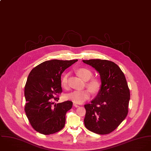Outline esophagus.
Masks as SVG:
<instances>
[{
  "label": "esophagus",
  "instance_id": "34e87169",
  "mask_svg": "<svg viewBox=\"0 0 151 151\" xmlns=\"http://www.w3.org/2000/svg\"><path fill=\"white\" fill-rule=\"evenodd\" d=\"M73 106H74L75 107H79V106L78 105V104H76V103H73Z\"/></svg>",
  "mask_w": 151,
  "mask_h": 151
}]
</instances>
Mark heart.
I'll return each instance as SVG.
<instances>
[{
	"label": "heart",
	"mask_w": 151,
	"mask_h": 151,
	"mask_svg": "<svg viewBox=\"0 0 151 151\" xmlns=\"http://www.w3.org/2000/svg\"><path fill=\"white\" fill-rule=\"evenodd\" d=\"M78 75L85 81H88L92 77L93 73L91 70L87 68H80L76 71ZM68 74H64L61 78V85L63 88L68 86ZM88 88L93 92H97L99 91L101 87L100 82L97 79H91L87 83ZM91 92L89 89L76 90L66 94V99L72 101L78 104H81L88 100L91 97Z\"/></svg>",
	"instance_id": "obj_1"
}]
</instances>
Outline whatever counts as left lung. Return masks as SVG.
<instances>
[{
    "instance_id": "1",
    "label": "left lung",
    "mask_w": 151,
    "mask_h": 151,
    "mask_svg": "<svg viewBox=\"0 0 151 151\" xmlns=\"http://www.w3.org/2000/svg\"><path fill=\"white\" fill-rule=\"evenodd\" d=\"M100 74L101 87L91 104L85 105L86 128L93 132L104 135L113 132L128 112L129 89L124 73L112 61L83 60Z\"/></svg>"
}]
</instances>
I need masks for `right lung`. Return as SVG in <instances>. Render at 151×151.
Returning a JSON list of instances; mask_svg holds the SVG:
<instances>
[{"label":"right lung","mask_w":151,"mask_h":151,"mask_svg":"<svg viewBox=\"0 0 151 151\" xmlns=\"http://www.w3.org/2000/svg\"><path fill=\"white\" fill-rule=\"evenodd\" d=\"M78 61L58 60L45 61L34 68L24 88V110L32 128L44 135L54 134L65 126L66 112L72 102L55 104L52 99L62 92L60 77L63 72Z\"/></svg>","instance_id":"right-lung-1"}]
</instances>
